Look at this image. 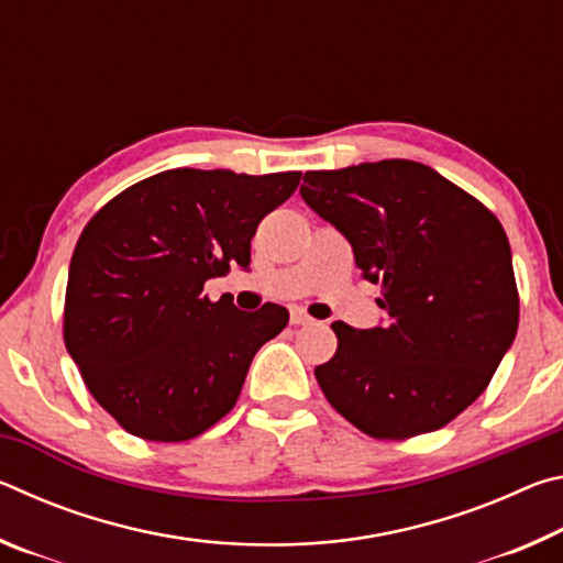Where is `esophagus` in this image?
Wrapping results in <instances>:
<instances>
[{"label": "esophagus", "instance_id": "esophagus-1", "mask_svg": "<svg viewBox=\"0 0 563 563\" xmlns=\"http://www.w3.org/2000/svg\"><path fill=\"white\" fill-rule=\"evenodd\" d=\"M290 322L292 325H310L312 318L302 308H290Z\"/></svg>", "mask_w": 563, "mask_h": 563}]
</instances>
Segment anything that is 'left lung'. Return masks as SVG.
I'll return each instance as SVG.
<instances>
[{
    "label": "left lung",
    "mask_w": 563,
    "mask_h": 563,
    "mask_svg": "<svg viewBox=\"0 0 563 563\" xmlns=\"http://www.w3.org/2000/svg\"><path fill=\"white\" fill-rule=\"evenodd\" d=\"M300 196L347 238L387 312L383 328L332 322L338 350L316 367L328 402L375 440L440 430L487 389L517 338L519 292L497 216L405 158L308 170Z\"/></svg>",
    "instance_id": "8db88e82"
}]
</instances>
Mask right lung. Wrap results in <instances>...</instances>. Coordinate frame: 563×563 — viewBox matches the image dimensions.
Masks as SVG:
<instances>
[{"label": "right lung", "instance_id": "obj_1", "mask_svg": "<svg viewBox=\"0 0 563 563\" xmlns=\"http://www.w3.org/2000/svg\"><path fill=\"white\" fill-rule=\"evenodd\" d=\"M300 170L247 176L170 168L121 190L81 231L64 342L93 399L148 442L194 440L231 412L247 367L288 310L211 302L206 280L251 265L265 216Z\"/></svg>", "mask_w": 563, "mask_h": 563}]
</instances>
